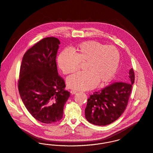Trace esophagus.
I'll list each match as a JSON object with an SVG mask.
<instances>
[{
  "mask_svg": "<svg viewBox=\"0 0 153 153\" xmlns=\"http://www.w3.org/2000/svg\"><path fill=\"white\" fill-rule=\"evenodd\" d=\"M70 93L72 94H76V93H77V91H73V90H72V91H70Z\"/></svg>",
  "mask_w": 153,
  "mask_h": 153,
  "instance_id": "obj_1",
  "label": "esophagus"
}]
</instances>
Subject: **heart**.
Masks as SVG:
<instances>
[{
    "label": "heart",
    "instance_id": "heart-1",
    "mask_svg": "<svg viewBox=\"0 0 153 153\" xmlns=\"http://www.w3.org/2000/svg\"><path fill=\"white\" fill-rule=\"evenodd\" d=\"M120 53L113 45L89 41L80 43L73 53L66 50L60 53L57 64L61 71L68 74L77 71L85 63V71L77 73L67 79L68 86L74 90L93 89L96 85H105L114 79L120 65Z\"/></svg>",
    "mask_w": 153,
    "mask_h": 153
}]
</instances>
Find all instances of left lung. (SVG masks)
<instances>
[{"label": "left lung", "instance_id": "left-lung-1", "mask_svg": "<svg viewBox=\"0 0 153 153\" xmlns=\"http://www.w3.org/2000/svg\"><path fill=\"white\" fill-rule=\"evenodd\" d=\"M134 80V71L131 68L124 82L114 83L91 94L85 109L88 121L105 126L118 119L126 108Z\"/></svg>", "mask_w": 153, "mask_h": 153}]
</instances>
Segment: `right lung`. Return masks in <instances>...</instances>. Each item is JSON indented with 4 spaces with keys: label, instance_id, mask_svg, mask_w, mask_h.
<instances>
[{
    "label": "right lung",
    "instance_id": "obj_1",
    "mask_svg": "<svg viewBox=\"0 0 153 153\" xmlns=\"http://www.w3.org/2000/svg\"><path fill=\"white\" fill-rule=\"evenodd\" d=\"M60 44L55 37L41 39L25 53L20 68L21 99L31 115L45 123L61 120L70 96L57 71L56 59Z\"/></svg>",
    "mask_w": 153,
    "mask_h": 153
}]
</instances>
